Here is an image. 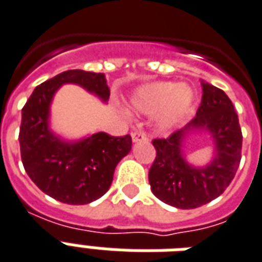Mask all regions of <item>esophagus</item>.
I'll return each instance as SVG.
<instances>
[{"label": "esophagus", "instance_id": "1", "mask_svg": "<svg viewBox=\"0 0 262 262\" xmlns=\"http://www.w3.org/2000/svg\"><path fill=\"white\" fill-rule=\"evenodd\" d=\"M147 137L145 135V133H141V131H135L133 133V142H146Z\"/></svg>", "mask_w": 262, "mask_h": 262}]
</instances>
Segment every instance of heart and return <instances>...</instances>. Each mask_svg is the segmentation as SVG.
Returning a JSON list of instances; mask_svg holds the SVG:
<instances>
[{
  "label": "heart",
  "mask_w": 262,
  "mask_h": 262,
  "mask_svg": "<svg viewBox=\"0 0 262 262\" xmlns=\"http://www.w3.org/2000/svg\"><path fill=\"white\" fill-rule=\"evenodd\" d=\"M194 99V92L189 86H182L178 82H150L133 92L128 109L142 115L159 113V127L170 129L189 113Z\"/></svg>",
  "instance_id": "b5f03b06"
}]
</instances>
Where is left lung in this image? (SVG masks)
Wrapping results in <instances>:
<instances>
[{
	"mask_svg": "<svg viewBox=\"0 0 262 262\" xmlns=\"http://www.w3.org/2000/svg\"><path fill=\"white\" fill-rule=\"evenodd\" d=\"M202 103L184 128L166 139H155L156 159L149 170L153 194L172 207L190 210L224 193L241 163L242 129L225 92L202 81ZM207 133L213 141V157L203 166L186 160L184 145L193 135Z\"/></svg>",
	"mask_w": 262,
	"mask_h": 262,
	"instance_id": "8db88e82",
	"label": "left lung"
}]
</instances>
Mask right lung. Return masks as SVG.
Here are the masks:
<instances>
[{
	"label": "right lung",
	"mask_w": 262,
	"mask_h": 262,
	"mask_svg": "<svg viewBox=\"0 0 262 262\" xmlns=\"http://www.w3.org/2000/svg\"><path fill=\"white\" fill-rule=\"evenodd\" d=\"M64 84H74L103 103L110 90L103 73L66 70L38 86L21 109L19 133L23 166L44 193L68 204H88L109 190L116 166L131 150V137L88 134L63 138L51 128V105Z\"/></svg>",
	"instance_id": "add662e5"
}]
</instances>
